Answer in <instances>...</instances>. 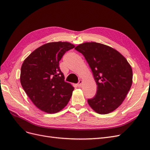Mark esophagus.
<instances>
[{
    "mask_svg": "<svg viewBox=\"0 0 150 150\" xmlns=\"http://www.w3.org/2000/svg\"><path fill=\"white\" fill-rule=\"evenodd\" d=\"M82 84H83V81L82 80H79V83L78 84V86L80 88V87H81V86H82Z\"/></svg>",
    "mask_w": 150,
    "mask_h": 150,
    "instance_id": "esophagus-1",
    "label": "esophagus"
}]
</instances>
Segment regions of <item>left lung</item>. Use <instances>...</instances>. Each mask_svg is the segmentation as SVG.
<instances>
[{"instance_id":"left-lung-1","label":"left lung","mask_w":150,"mask_h":150,"mask_svg":"<svg viewBox=\"0 0 150 150\" xmlns=\"http://www.w3.org/2000/svg\"><path fill=\"white\" fill-rule=\"evenodd\" d=\"M84 56L97 84L94 97L88 99L98 114L115 111L124 101L133 83V71L121 53L106 45L84 42L75 47Z\"/></svg>"}]
</instances>
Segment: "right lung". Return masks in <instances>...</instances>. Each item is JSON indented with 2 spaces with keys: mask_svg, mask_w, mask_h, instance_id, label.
<instances>
[{
  "mask_svg": "<svg viewBox=\"0 0 150 150\" xmlns=\"http://www.w3.org/2000/svg\"><path fill=\"white\" fill-rule=\"evenodd\" d=\"M74 47L67 42L45 44L22 63L20 76L22 88L34 105L45 112L60 111L70 100L74 87L64 81L59 62L66 51Z\"/></svg>",
  "mask_w": 150,
  "mask_h": 150,
  "instance_id": "1",
  "label": "right lung"
}]
</instances>
